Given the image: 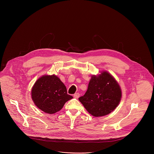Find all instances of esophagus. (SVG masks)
Wrapping results in <instances>:
<instances>
[{
	"label": "esophagus",
	"mask_w": 154,
	"mask_h": 154,
	"mask_svg": "<svg viewBox=\"0 0 154 154\" xmlns=\"http://www.w3.org/2000/svg\"><path fill=\"white\" fill-rule=\"evenodd\" d=\"M79 96H80V94H79V93H75V94H74V97L75 98V99H78V98L79 97Z\"/></svg>",
	"instance_id": "1"
}]
</instances>
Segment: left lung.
Instances as JSON below:
<instances>
[{"instance_id": "obj_1", "label": "left lung", "mask_w": 154, "mask_h": 154, "mask_svg": "<svg viewBox=\"0 0 154 154\" xmlns=\"http://www.w3.org/2000/svg\"><path fill=\"white\" fill-rule=\"evenodd\" d=\"M122 97L121 87L109 72L93 75L84 96L79 98L85 109L94 117L107 115L118 106Z\"/></svg>"}]
</instances>
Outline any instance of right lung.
Wrapping results in <instances>:
<instances>
[{
    "mask_svg": "<svg viewBox=\"0 0 154 154\" xmlns=\"http://www.w3.org/2000/svg\"><path fill=\"white\" fill-rule=\"evenodd\" d=\"M35 105L42 112L54 114L73 98L68 94L66 87L55 75H44L35 83L31 91Z\"/></svg>",
    "mask_w": 154,
    "mask_h": 154,
    "instance_id": "1",
    "label": "right lung"
}]
</instances>
